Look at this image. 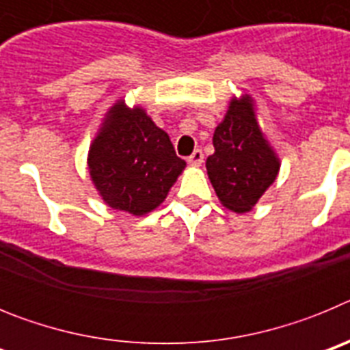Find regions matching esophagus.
Returning a JSON list of instances; mask_svg holds the SVG:
<instances>
[{
  "instance_id": "obj_1",
  "label": "esophagus",
  "mask_w": 350,
  "mask_h": 350,
  "mask_svg": "<svg viewBox=\"0 0 350 350\" xmlns=\"http://www.w3.org/2000/svg\"><path fill=\"white\" fill-rule=\"evenodd\" d=\"M187 163H189L191 166H200L203 163V152L200 150V148H196L193 154H191L189 157H187Z\"/></svg>"
}]
</instances>
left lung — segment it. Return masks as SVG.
<instances>
[{"label":"left lung","instance_id":"8db88e82","mask_svg":"<svg viewBox=\"0 0 350 350\" xmlns=\"http://www.w3.org/2000/svg\"><path fill=\"white\" fill-rule=\"evenodd\" d=\"M215 152L206 157V173L226 208L249 212L277 178L280 163L262 137L249 96L233 98L213 133Z\"/></svg>","mask_w":350,"mask_h":350}]
</instances>
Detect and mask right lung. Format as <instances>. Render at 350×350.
<instances>
[{"label":"right lung","mask_w":350,"mask_h":350,"mask_svg":"<svg viewBox=\"0 0 350 350\" xmlns=\"http://www.w3.org/2000/svg\"><path fill=\"white\" fill-rule=\"evenodd\" d=\"M88 165L108 206L144 215L165 202L185 161L144 108L117 101L89 148Z\"/></svg>","instance_id":"obj_1"}]
</instances>
